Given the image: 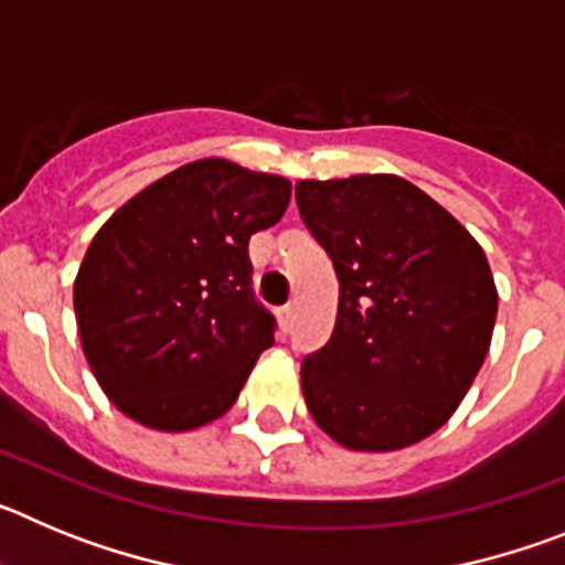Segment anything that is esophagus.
Instances as JSON below:
<instances>
[{
  "mask_svg": "<svg viewBox=\"0 0 565 565\" xmlns=\"http://www.w3.org/2000/svg\"><path fill=\"white\" fill-rule=\"evenodd\" d=\"M294 306H282L277 311V317H279V328H282V333H288L294 328Z\"/></svg>",
  "mask_w": 565,
  "mask_h": 565,
  "instance_id": "esophagus-1",
  "label": "esophagus"
}]
</instances>
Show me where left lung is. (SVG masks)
<instances>
[{
    "label": "left lung",
    "instance_id": "1",
    "mask_svg": "<svg viewBox=\"0 0 565 565\" xmlns=\"http://www.w3.org/2000/svg\"><path fill=\"white\" fill-rule=\"evenodd\" d=\"M297 206L339 279L331 339L299 371L313 422L351 450L422 441L489 351L498 291L483 248L396 174L299 181Z\"/></svg>",
    "mask_w": 565,
    "mask_h": 565
}]
</instances>
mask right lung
<instances>
[{"label":"right lung","mask_w":565,"mask_h":565,"mask_svg":"<svg viewBox=\"0 0 565 565\" xmlns=\"http://www.w3.org/2000/svg\"><path fill=\"white\" fill-rule=\"evenodd\" d=\"M291 201L279 174L203 158L135 194L93 237L73 286L102 391L154 430H194L237 402L277 319L252 288L248 239Z\"/></svg>","instance_id":"obj_1"}]
</instances>
